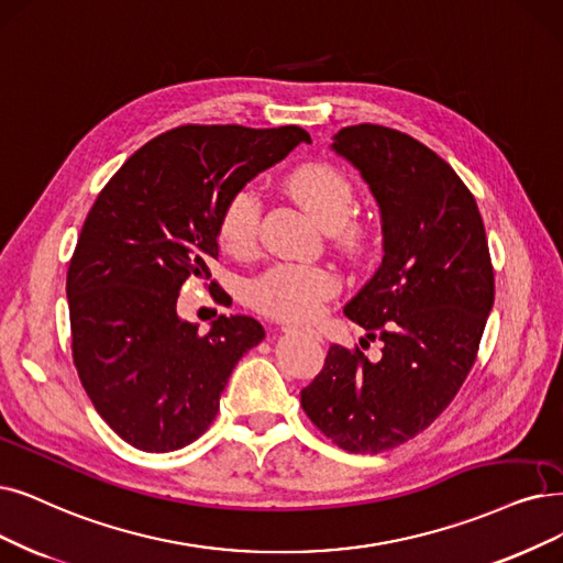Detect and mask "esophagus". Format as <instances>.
Returning <instances> with one entry per match:
<instances>
[{
    "label": "esophagus",
    "mask_w": 563,
    "mask_h": 563,
    "mask_svg": "<svg viewBox=\"0 0 563 563\" xmlns=\"http://www.w3.org/2000/svg\"><path fill=\"white\" fill-rule=\"evenodd\" d=\"M282 332H307L311 340H317V342H321V332H317V330H311V328H300V325H296V323H282Z\"/></svg>",
    "instance_id": "1"
}]
</instances>
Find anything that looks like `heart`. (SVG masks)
Wrapping results in <instances>:
<instances>
[{"label":"heart","mask_w":563,"mask_h":563,"mask_svg":"<svg viewBox=\"0 0 563 563\" xmlns=\"http://www.w3.org/2000/svg\"><path fill=\"white\" fill-rule=\"evenodd\" d=\"M286 189L325 231H334L349 250L365 242L367 229L353 219L355 189L351 177L330 164H305L286 175ZM261 200L254 189L242 187L229 196L217 221L219 244L233 256L254 252L258 238ZM340 282L321 265L279 263L267 267L246 286V300L267 317L305 321L317 317Z\"/></svg>","instance_id":"obj_1"}]
</instances>
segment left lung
Instances as JSON below:
<instances>
[{
	"mask_svg": "<svg viewBox=\"0 0 563 563\" xmlns=\"http://www.w3.org/2000/svg\"><path fill=\"white\" fill-rule=\"evenodd\" d=\"M332 150L380 210L384 261L344 313L384 349L372 363L332 344L300 404L344 451L376 455L430 427L462 388L494 305V269L476 198L437 152L380 124L344 126Z\"/></svg>",
	"mask_w": 563,
	"mask_h": 563,
	"instance_id": "1",
	"label": "left lung"
}]
</instances>
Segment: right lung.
Wrapping results in <instances>:
<instances>
[{"instance_id":"obj_1","label":"right lung","mask_w":563,"mask_h":563,"mask_svg":"<svg viewBox=\"0 0 563 563\" xmlns=\"http://www.w3.org/2000/svg\"><path fill=\"white\" fill-rule=\"evenodd\" d=\"M300 143H311L300 126H177L131 154L89 210L66 273L74 365L99 416L139 451L203 434L238 360L263 342V325L240 313L200 334L177 317V296L189 277L210 279L229 196Z\"/></svg>"}]
</instances>
